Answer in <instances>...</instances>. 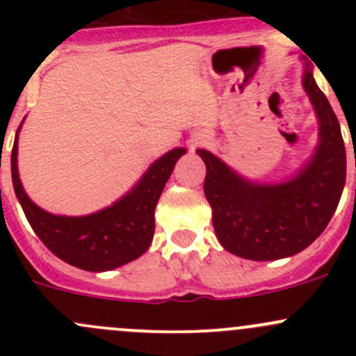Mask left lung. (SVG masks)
Returning <instances> with one entry per match:
<instances>
[{
    "label": "left lung",
    "instance_id": "1",
    "mask_svg": "<svg viewBox=\"0 0 356 356\" xmlns=\"http://www.w3.org/2000/svg\"><path fill=\"white\" fill-rule=\"evenodd\" d=\"M305 60V58H303ZM303 88L318 120V145L294 177L258 184L241 177L207 149L204 196L215 234L232 254L257 261L293 257L327 227L346 181V152L339 122L305 60Z\"/></svg>",
    "mask_w": 356,
    "mask_h": 356
}]
</instances>
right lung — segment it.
<instances>
[{
	"label": "right lung",
	"instance_id": "obj_1",
	"mask_svg": "<svg viewBox=\"0 0 356 356\" xmlns=\"http://www.w3.org/2000/svg\"><path fill=\"white\" fill-rule=\"evenodd\" d=\"M20 127L12 149L13 189L44 246L60 260L89 272L111 270L141 257L155 234V208L165 182L186 148L170 149L153 161L138 184L111 207L82 217H67L42 210L24 191L17 167Z\"/></svg>",
	"mask_w": 356,
	"mask_h": 356
}]
</instances>
